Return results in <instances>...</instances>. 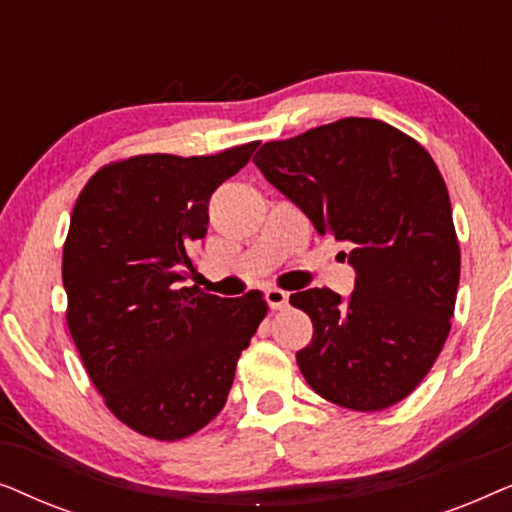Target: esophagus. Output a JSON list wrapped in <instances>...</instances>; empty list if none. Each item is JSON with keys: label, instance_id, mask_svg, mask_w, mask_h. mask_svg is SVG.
Instances as JSON below:
<instances>
[{"label": "esophagus", "instance_id": "1", "mask_svg": "<svg viewBox=\"0 0 512 512\" xmlns=\"http://www.w3.org/2000/svg\"><path fill=\"white\" fill-rule=\"evenodd\" d=\"M265 298H268L272 310H282V307L289 305V293L282 289H268L265 291Z\"/></svg>", "mask_w": 512, "mask_h": 512}]
</instances>
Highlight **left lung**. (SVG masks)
Instances as JSON below:
<instances>
[{"label":"left lung","instance_id":"left-lung-1","mask_svg":"<svg viewBox=\"0 0 512 512\" xmlns=\"http://www.w3.org/2000/svg\"><path fill=\"white\" fill-rule=\"evenodd\" d=\"M254 163L319 235L352 247V296L289 298L314 326L296 354L300 373L349 410L403 401L445 345L461 268L450 195L429 151L389 123L340 118L263 144Z\"/></svg>","mask_w":512,"mask_h":512}]
</instances>
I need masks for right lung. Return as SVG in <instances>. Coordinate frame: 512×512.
<instances>
[{
    "instance_id": "obj_1",
    "label": "right lung",
    "mask_w": 512,
    "mask_h": 512,
    "mask_svg": "<svg viewBox=\"0 0 512 512\" xmlns=\"http://www.w3.org/2000/svg\"><path fill=\"white\" fill-rule=\"evenodd\" d=\"M256 146L118 160L76 198L62 249L69 333L107 408L146 438L181 440L219 415L268 314L258 291L219 298L181 286L195 275L209 198Z\"/></svg>"
}]
</instances>
